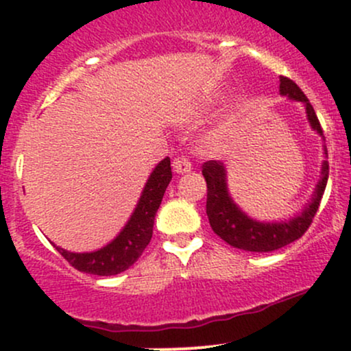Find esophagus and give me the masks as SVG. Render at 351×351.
I'll return each instance as SVG.
<instances>
[{
  "label": "esophagus",
  "mask_w": 351,
  "mask_h": 351,
  "mask_svg": "<svg viewBox=\"0 0 351 351\" xmlns=\"http://www.w3.org/2000/svg\"><path fill=\"white\" fill-rule=\"evenodd\" d=\"M173 171H175L176 175H184V173H189L191 171V163H189L186 158H183V156H178V158L173 160Z\"/></svg>",
  "instance_id": "1"
}]
</instances>
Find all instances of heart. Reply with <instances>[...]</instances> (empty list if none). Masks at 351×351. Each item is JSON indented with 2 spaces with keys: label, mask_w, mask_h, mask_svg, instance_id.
<instances>
[{
  "label": "heart",
  "mask_w": 351,
  "mask_h": 351,
  "mask_svg": "<svg viewBox=\"0 0 351 351\" xmlns=\"http://www.w3.org/2000/svg\"><path fill=\"white\" fill-rule=\"evenodd\" d=\"M216 100L215 99H204L201 100L198 106L193 110V115L198 119V117L206 115L213 107H215ZM237 127H239V112H231L226 119L223 120L215 130L204 138V145L211 152H224L229 145L232 143L234 136L237 134Z\"/></svg>",
  "instance_id": "b5f03b06"
}]
</instances>
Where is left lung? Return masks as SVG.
I'll use <instances>...</instances> for the list:
<instances>
[{"label": "left lung", "mask_w": 351, "mask_h": 351, "mask_svg": "<svg viewBox=\"0 0 351 351\" xmlns=\"http://www.w3.org/2000/svg\"><path fill=\"white\" fill-rule=\"evenodd\" d=\"M279 94L293 102L304 104L305 114L310 123V128L325 142L324 130L318 122L315 110L310 106L308 99L300 90L295 82L291 79H279ZM325 160L322 162L320 180L313 188L312 196L299 213L291 217L279 221H259L249 216L239 204L232 199L228 186V170L223 162H206L203 165V176L208 184L206 215L213 231L229 245L236 249H243L249 252H271L276 249L293 243L295 239L307 231L318 206L328 181V153L324 143Z\"/></svg>", "instance_id": "1"}]
</instances>
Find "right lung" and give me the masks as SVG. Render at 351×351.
Returning <instances> with one entry per match:
<instances>
[{
    "mask_svg": "<svg viewBox=\"0 0 351 351\" xmlns=\"http://www.w3.org/2000/svg\"><path fill=\"white\" fill-rule=\"evenodd\" d=\"M170 181L171 167L170 158L167 156L153 168L142 189V195L136 201L134 213L110 243L88 252H72L54 244L56 249L72 267L80 272L94 276H117L127 271L136 263L150 243L153 221Z\"/></svg>",
    "mask_w": 351,
    "mask_h": 351,
    "instance_id": "add662e5",
    "label": "right lung"
}]
</instances>
